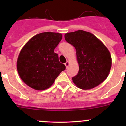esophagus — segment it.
Instances as JSON below:
<instances>
[{
	"mask_svg": "<svg viewBox=\"0 0 126 126\" xmlns=\"http://www.w3.org/2000/svg\"><path fill=\"white\" fill-rule=\"evenodd\" d=\"M64 64H65V66H66V68H68V66H69V62H68V61H67V62H66L65 63H64Z\"/></svg>",
	"mask_w": 126,
	"mask_h": 126,
	"instance_id": "obj_1",
	"label": "esophagus"
}]
</instances>
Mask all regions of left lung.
Instances as JSON below:
<instances>
[{"instance_id": "left-lung-1", "label": "left lung", "mask_w": 126, "mask_h": 126, "mask_svg": "<svg viewBox=\"0 0 126 126\" xmlns=\"http://www.w3.org/2000/svg\"><path fill=\"white\" fill-rule=\"evenodd\" d=\"M64 38L76 50L79 69L72 78L74 84L83 90L101 84L111 67V57L107 48L94 35L82 30L68 33Z\"/></svg>"}]
</instances>
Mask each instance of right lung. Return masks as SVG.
<instances>
[{
  "label": "right lung",
  "mask_w": 126,
  "mask_h": 126,
  "mask_svg": "<svg viewBox=\"0 0 126 126\" xmlns=\"http://www.w3.org/2000/svg\"><path fill=\"white\" fill-rule=\"evenodd\" d=\"M62 38L60 33L44 32L32 38L21 50L17 69L21 79L29 87L44 90L54 83L66 66L58 60L54 49Z\"/></svg>",
  "instance_id": "1"
}]
</instances>
